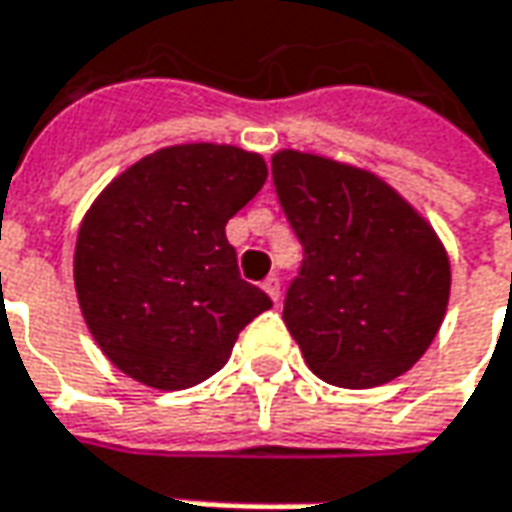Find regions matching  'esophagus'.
<instances>
[{
	"label": "esophagus",
	"mask_w": 512,
	"mask_h": 512,
	"mask_svg": "<svg viewBox=\"0 0 512 512\" xmlns=\"http://www.w3.org/2000/svg\"><path fill=\"white\" fill-rule=\"evenodd\" d=\"M262 290L267 293V296L273 298V301H279L281 287H279V279H276V276H267V279L262 281Z\"/></svg>",
	"instance_id": "1"
}]
</instances>
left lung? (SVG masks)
<instances>
[{"label": "left lung", "mask_w": 512, "mask_h": 512, "mask_svg": "<svg viewBox=\"0 0 512 512\" xmlns=\"http://www.w3.org/2000/svg\"><path fill=\"white\" fill-rule=\"evenodd\" d=\"M281 208L304 245L284 324L315 375L375 389L408 372L437 338L451 262L437 231L392 185L321 154H273Z\"/></svg>", "instance_id": "1"}]
</instances>
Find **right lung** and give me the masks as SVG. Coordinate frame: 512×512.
<instances>
[{
    "instance_id": "obj_1",
    "label": "right lung",
    "mask_w": 512,
    "mask_h": 512,
    "mask_svg": "<svg viewBox=\"0 0 512 512\" xmlns=\"http://www.w3.org/2000/svg\"><path fill=\"white\" fill-rule=\"evenodd\" d=\"M267 180L262 154L180 143L140 157L81 219L72 276L106 358L177 392L219 372L273 301L239 276L225 225Z\"/></svg>"
}]
</instances>
